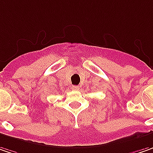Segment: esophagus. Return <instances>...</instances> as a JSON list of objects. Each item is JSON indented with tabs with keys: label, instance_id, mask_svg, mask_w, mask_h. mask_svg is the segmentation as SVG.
I'll return each mask as SVG.
<instances>
[{
	"label": "esophagus",
	"instance_id": "1",
	"mask_svg": "<svg viewBox=\"0 0 153 153\" xmlns=\"http://www.w3.org/2000/svg\"><path fill=\"white\" fill-rule=\"evenodd\" d=\"M72 89L79 90V85H72Z\"/></svg>",
	"mask_w": 153,
	"mask_h": 153
}]
</instances>
